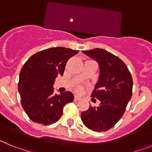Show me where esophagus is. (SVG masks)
Returning <instances> with one entry per match:
<instances>
[{"instance_id": "esophagus-1", "label": "esophagus", "mask_w": 152, "mask_h": 152, "mask_svg": "<svg viewBox=\"0 0 152 152\" xmlns=\"http://www.w3.org/2000/svg\"><path fill=\"white\" fill-rule=\"evenodd\" d=\"M80 99H81V97H80V96H79L78 95H75V101H78V100H80Z\"/></svg>"}]
</instances>
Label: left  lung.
<instances>
[{
  "instance_id": "obj_1",
  "label": "left lung",
  "mask_w": 152,
  "mask_h": 152,
  "mask_svg": "<svg viewBox=\"0 0 152 152\" xmlns=\"http://www.w3.org/2000/svg\"><path fill=\"white\" fill-rule=\"evenodd\" d=\"M96 60L100 76L91 94L100 101L97 107H91L81 113V119L88 129L106 132L121 119L132 94L133 81L126 64L117 56L103 49L83 51Z\"/></svg>"
}]
</instances>
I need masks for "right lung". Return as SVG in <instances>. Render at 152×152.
<instances>
[{"mask_svg":"<svg viewBox=\"0 0 152 152\" xmlns=\"http://www.w3.org/2000/svg\"><path fill=\"white\" fill-rule=\"evenodd\" d=\"M79 51L53 47L36 52L23 64L18 91L21 105L34 123L50 125L62 116L64 105L74 100L72 93L54 94L55 80L63 75L66 63Z\"/></svg>","mask_w":152,"mask_h":152,"instance_id":"1","label":"right lung"}]
</instances>
